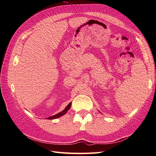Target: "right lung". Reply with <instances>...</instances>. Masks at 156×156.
I'll use <instances>...</instances> for the list:
<instances>
[{
  "mask_svg": "<svg viewBox=\"0 0 156 156\" xmlns=\"http://www.w3.org/2000/svg\"><path fill=\"white\" fill-rule=\"evenodd\" d=\"M71 105H72V102L69 103V104H68L66 107V108H64V109L62 111H61L60 112L58 113V114H56V115H53V116H52L48 117V120H53V119H58V118H59V117H60V116H62L66 114V112H68V111L70 108Z\"/></svg>",
  "mask_w": 156,
  "mask_h": 156,
  "instance_id": "obj_1",
  "label": "right lung"
}]
</instances>
